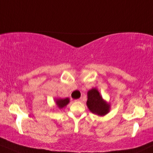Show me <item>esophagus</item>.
<instances>
[{"mask_svg": "<svg viewBox=\"0 0 153 153\" xmlns=\"http://www.w3.org/2000/svg\"><path fill=\"white\" fill-rule=\"evenodd\" d=\"M75 101H77V102H81V101H82V98H81V97H80V98L77 99V100H75Z\"/></svg>", "mask_w": 153, "mask_h": 153, "instance_id": "esophagus-1", "label": "esophagus"}]
</instances>
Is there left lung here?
<instances>
[{
  "mask_svg": "<svg viewBox=\"0 0 153 153\" xmlns=\"http://www.w3.org/2000/svg\"><path fill=\"white\" fill-rule=\"evenodd\" d=\"M87 105L92 113L100 116L106 115L110 108L109 105L102 100V97L95 88L88 91Z\"/></svg>",
  "mask_w": 153,
  "mask_h": 153,
  "instance_id": "obj_1",
  "label": "left lung"
}]
</instances>
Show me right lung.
Returning <instances> with one entry per match:
<instances>
[{"label": "right lung", "mask_w": 153, "mask_h": 153, "mask_svg": "<svg viewBox=\"0 0 153 153\" xmlns=\"http://www.w3.org/2000/svg\"><path fill=\"white\" fill-rule=\"evenodd\" d=\"M69 102V98H65V99H58L56 100V104L59 108H64V107L67 105V104H68Z\"/></svg>", "instance_id": "obj_1"}]
</instances>
